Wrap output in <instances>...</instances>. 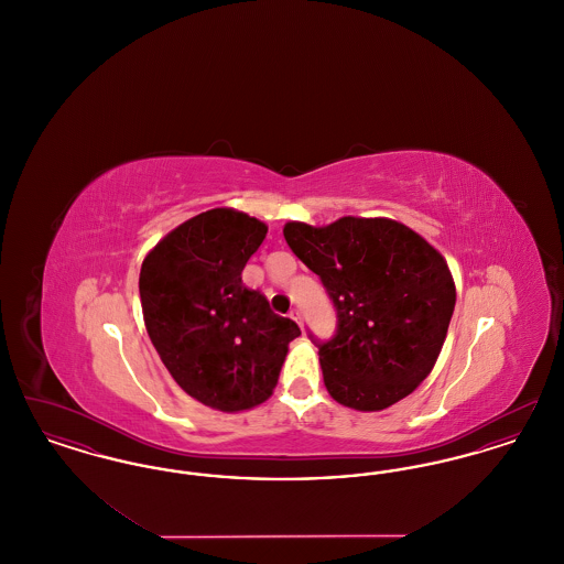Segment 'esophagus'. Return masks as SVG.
Segmentation results:
<instances>
[{"label": "esophagus", "instance_id": "34e87169", "mask_svg": "<svg viewBox=\"0 0 564 564\" xmlns=\"http://www.w3.org/2000/svg\"><path fill=\"white\" fill-rule=\"evenodd\" d=\"M290 317H292V319L302 327V313H300L297 308H292V311H290Z\"/></svg>", "mask_w": 564, "mask_h": 564}]
</instances>
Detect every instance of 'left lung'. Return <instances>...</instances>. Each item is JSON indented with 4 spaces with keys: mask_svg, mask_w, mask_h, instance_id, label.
I'll use <instances>...</instances> for the list:
<instances>
[{
    "mask_svg": "<svg viewBox=\"0 0 564 564\" xmlns=\"http://www.w3.org/2000/svg\"><path fill=\"white\" fill-rule=\"evenodd\" d=\"M283 237L319 274L338 315L334 338L319 345L327 393L359 412L410 395L433 370L455 311L444 256L389 217L288 221Z\"/></svg>",
    "mask_w": 564,
    "mask_h": 564,
    "instance_id": "1",
    "label": "left lung"
}]
</instances>
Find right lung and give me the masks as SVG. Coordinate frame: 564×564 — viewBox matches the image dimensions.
Listing matches in <instances>:
<instances>
[{
  "mask_svg": "<svg viewBox=\"0 0 564 564\" xmlns=\"http://www.w3.org/2000/svg\"><path fill=\"white\" fill-rule=\"evenodd\" d=\"M267 232L264 221L217 207L171 230L139 272L143 322L162 364L189 398L221 412L267 402L300 336L242 285Z\"/></svg>",
  "mask_w": 564,
  "mask_h": 564,
  "instance_id": "add662e5",
  "label": "right lung"
}]
</instances>
